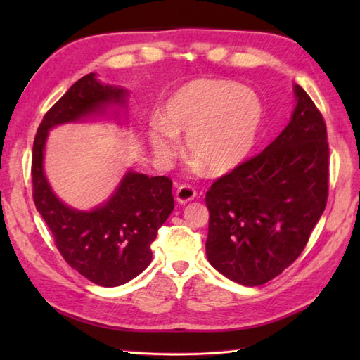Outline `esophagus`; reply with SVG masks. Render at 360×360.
Listing matches in <instances>:
<instances>
[{
  "label": "esophagus",
  "mask_w": 360,
  "mask_h": 360,
  "mask_svg": "<svg viewBox=\"0 0 360 360\" xmlns=\"http://www.w3.org/2000/svg\"><path fill=\"white\" fill-rule=\"evenodd\" d=\"M195 197H197V192H195V188L191 186H179L176 188L174 198L179 205H186L188 202H192Z\"/></svg>",
  "instance_id": "34e87169"
}]
</instances>
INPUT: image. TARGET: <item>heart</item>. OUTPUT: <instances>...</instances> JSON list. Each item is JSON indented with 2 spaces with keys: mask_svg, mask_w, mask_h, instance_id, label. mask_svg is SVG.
Listing matches in <instances>:
<instances>
[{
  "mask_svg": "<svg viewBox=\"0 0 360 360\" xmlns=\"http://www.w3.org/2000/svg\"><path fill=\"white\" fill-rule=\"evenodd\" d=\"M160 120L148 133L155 160L168 165L179 150V135L197 168L212 174L240 167L254 149L264 108L254 90L230 81L195 79L165 101Z\"/></svg>",
  "mask_w": 360,
  "mask_h": 360,
  "instance_id": "1",
  "label": "heart"
}]
</instances>
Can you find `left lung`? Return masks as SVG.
I'll use <instances>...</instances> for the list:
<instances>
[{
	"instance_id": "1",
	"label": "left lung",
	"mask_w": 360,
	"mask_h": 360,
	"mask_svg": "<svg viewBox=\"0 0 360 360\" xmlns=\"http://www.w3.org/2000/svg\"><path fill=\"white\" fill-rule=\"evenodd\" d=\"M295 108L270 146L206 193V257L231 281L254 288L276 278L307 246L328 192L327 129L294 84Z\"/></svg>"
}]
</instances>
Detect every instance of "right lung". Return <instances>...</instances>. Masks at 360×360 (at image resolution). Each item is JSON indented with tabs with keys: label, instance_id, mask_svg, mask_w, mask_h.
<instances>
[{
	"label": "right lung",
	"instance_id": "right-lung-1",
	"mask_svg": "<svg viewBox=\"0 0 360 360\" xmlns=\"http://www.w3.org/2000/svg\"><path fill=\"white\" fill-rule=\"evenodd\" d=\"M96 72L79 79L49 109L33 143L32 176L36 210L44 219L60 254L84 278L103 288L131 281L149 266L150 243L174 208L172 181L129 168L108 200L92 210L65 203L44 169L49 131L58 125L111 117L127 125L130 92L103 84Z\"/></svg>",
	"mask_w": 360,
	"mask_h": 360
}]
</instances>
